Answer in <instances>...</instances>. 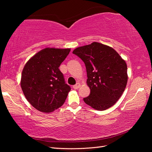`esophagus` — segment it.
I'll list each match as a JSON object with an SVG mask.
<instances>
[{"label":"esophagus","mask_w":152,"mask_h":152,"mask_svg":"<svg viewBox=\"0 0 152 152\" xmlns=\"http://www.w3.org/2000/svg\"><path fill=\"white\" fill-rule=\"evenodd\" d=\"M80 86H81V85H80V83H77L76 85L73 86V88H74V89H77L80 88Z\"/></svg>","instance_id":"34e87169"}]
</instances>
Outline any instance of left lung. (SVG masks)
<instances>
[{
  "label": "left lung",
  "mask_w": 152,
  "mask_h": 152,
  "mask_svg": "<svg viewBox=\"0 0 152 152\" xmlns=\"http://www.w3.org/2000/svg\"><path fill=\"white\" fill-rule=\"evenodd\" d=\"M72 53L83 61L86 68L90 95L83 101L96 110H105L114 105L127 86L125 61L114 48L95 42L77 48Z\"/></svg>",
  "instance_id": "obj_1"
}]
</instances>
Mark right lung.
I'll use <instances>...</instances> for the list:
<instances>
[{
    "instance_id": "add662e5",
    "label": "right lung",
    "mask_w": 152,
    "mask_h": 152,
    "mask_svg": "<svg viewBox=\"0 0 152 152\" xmlns=\"http://www.w3.org/2000/svg\"><path fill=\"white\" fill-rule=\"evenodd\" d=\"M70 48H46L30 58L22 71L20 84L28 102L38 111L50 113L60 108L70 88L59 69Z\"/></svg>"
}]
</instances>
